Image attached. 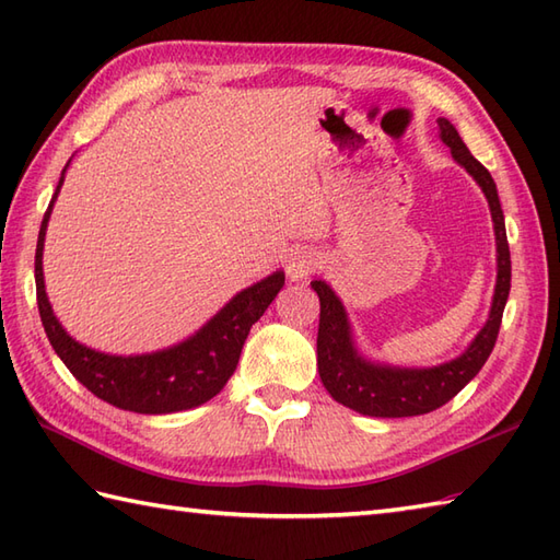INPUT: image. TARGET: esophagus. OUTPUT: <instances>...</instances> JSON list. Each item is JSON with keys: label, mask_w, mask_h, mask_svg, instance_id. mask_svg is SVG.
Returning a JSON list of instances; mask_svg holds the SVG:
<instances>
[{"label": "esophagus", "mask_w": 560, "mask_h": 560, "mask_svg": "<svg viewBox=\"0 0 560 560\" xmlns=\"http://www.w3.org/2000/svg\"><path fill=\"white\" fill-rule=\"evenodd\" d=\"M317 267H319L317 253H313V249H307V247H301L291 255L289 265H287V273H289L291 281H303V279L311 277V273Z\"/></svg>", "instance_id": "1"}]
</instances>
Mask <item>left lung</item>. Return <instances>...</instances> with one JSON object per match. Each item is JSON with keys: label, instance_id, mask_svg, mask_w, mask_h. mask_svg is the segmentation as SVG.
<instances>
[{"label": "left lung", "instance_id": "left-lung-1", "mask_svg": "<svg viewBox=\"0 0 560 560\" xmlns=\"http://www.w3.org/2000/svg\"><path fill=\"white\" fill-rule=\"evenodd\" d=\"M440 139L450 147L452 156L479 183L489 199L495 247H498V281L491 305L489 323L471 341V347L459 359L411 371V368H387L363 361L351 343V331L341 301L323 279H315L311 287L319 295V329H317V368L327 392L343 407L380 419H401V416H421L447 404L469 380L481 371L495 347L505 301L510 293V247L505 235V221L501 199L491 173L471 156L464 147L457 129L445 117L438 120Z\"/></svg>", "mask_w": 560, "mask_h": 560}]
</instances>
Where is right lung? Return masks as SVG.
I'll use <instances>...</instances> for the list:
<instances>
[{
    "label": "right lung",
    "mask_w": 560,
    "mask_h": 560,
    "mask_svg": "<svg viewBox=\"0 0 560 560\" xmlns=\"http://www.w3.org/2000/svg\"><path fill=\"white\" fill-rule=\"evenodd\" d=\"M62 183L65 171L43 217L38 247H35V293H38L45 335L55 353L83 387L125 411L173 413L199 407L217 397L235 371L249 327L265 315L269 303L281 291L283 271L271 273L265 281L237 293L195 337L173 349L147 355H108L81 347L57 323L43 283L45 229Z\"/></svg>",
    "instance_id": "right-lung-1"
}]
</instances>
